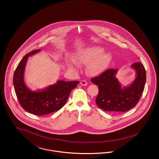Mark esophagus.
Listing matches in <instances>:
<instances>
[{
	"instance_id": "34e87169",
	"label": "esophagus",
	"mask_w": 159,
	"mask_h": 159,
	"mask_svg": "<svg viewBox=\"0 0 159 159\" xmlns=\"http://www.w3.org/2000/svg\"><path fill=\"white\" fill-rule=\"evenodd\" d=\"M80 84H81V85H82V86H87L88 85V83H87V82L86 81V80H82L81 82H80Z\"/></svg>"
}]
</instances>
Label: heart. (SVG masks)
<instances>
[{
	"instance_id": "b5f03b06",
	"label": "heart",
	"mask_w": 159,
	"mask_h": 159,
	"mask_svg": "<svg viewBox=\"0 0 159 159\" xmlns=\"http://www.w3.org/2000/svg\"><path fill=\"white\" fill-rule=\"evenodd\" d=\"M104 52V49L99 46L88 48L77 54L76 61L83 65H88L87 72L89 75H98L105 71L111 60V55ZM68 64L70 68H77L75 61H69Z\"/></svg>"
}]
</instances>
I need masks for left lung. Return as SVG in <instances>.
Wrapping results in <instances>:
<instances>
[{
    "mask_svg": "<svg viewBox=\"0 0 159 159\" xmlns=\"http://www.w3.org/2000/svg\"><path fill=\"white\" fill-rule=\"evenodd\" d=\"M131 67L136 71V78L129 86L123 88L116 77L118 69H108L91 79L92 83L98 86L96 104L100 108L119 113L128 111L136 106L144 91L146 72L141 62L132 64Z\"/></svg>",
    "mask_w": 159,
    "mask_h": 159,
    "instance_id": "1",
    "label": "left lung"
}]
</instances>
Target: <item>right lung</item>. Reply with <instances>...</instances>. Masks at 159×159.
Instances as JSON below:
<instances>
[{"instance_id": "add662e5", "label": "right lung", "mask_w": 159, "mask_h": 159, "mask_svg": "<svg viewBox=\"0 0 159 159\" xmlns=\"http://www.w3.org/2000/svg\"><path fill=\"white\" fill-rule=\"evenodd\" d=\"M39 51L40 49L33 50L23 57L15 70L13 83L16 97L23 109L36 116H43L60 110L79 82L58 80L42 91H32L28 88L24 80L26 62L29 57Z\"/></svg>"}]
</instances>
